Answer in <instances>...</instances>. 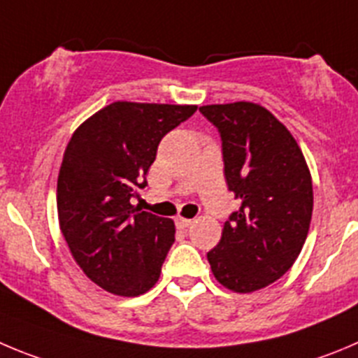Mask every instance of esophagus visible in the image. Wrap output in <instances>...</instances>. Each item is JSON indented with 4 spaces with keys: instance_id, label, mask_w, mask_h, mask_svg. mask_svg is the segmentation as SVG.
I'll use <instances>...</instances> for the list:
<instances>
[{
    "instance_id": "1",
    "label": "esophagus",
    "mask_w": 358,
    "mask_h": 358,
    "mask_svg": "<svg viewBox=\"0 0 358 358\" xmlns=\"http://www.w3.org/2000/svg\"><path fill=\"white\" fill-rule=\"evenodd\" d=\"M176 226H178L180 229H185V228H189V226H192V220L183 219V217H178V219H176Z\"/></svg>"
}]
</instances>
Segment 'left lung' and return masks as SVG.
I'll use <instances>...</instances> for the list:
<instances>
[{"label":"left lung","mask_w":358,"mask_h":358,"mask_svg":"<svg viewBox=\"0 0 358 358\" xmlns=\"http://www.w3.org/2000/svg\"><path fill=\"white\" fill-rule=\"evenodd\" d=\"M199 111L219 130L226 183L240 199L206 258L224 288L256 292L299 258L313 215L310 173L289 130L258 103H213Z\"/></svg>","instance_id":"obj_1"}]
</instances>
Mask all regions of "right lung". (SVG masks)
I'll list each match as a JSON object with an SVG mask.
<instances>
[{"instance_id":"1","label":"right lung","mask_w":358,"mask_h":358,"mask_svg":"<svg viewBox=\"0 0 358 358\" xmlns=\"http://www.w3.org/2000/svg\"><path fill=\"white\" fill-rule=\"evenodd\" d=\"M196 106L113 102L69 141L58 175V217L73 259L100 288L148 292L175 242L171 219L132 205L145 189L160 139Z\"/></svg>"}]
</instances>
